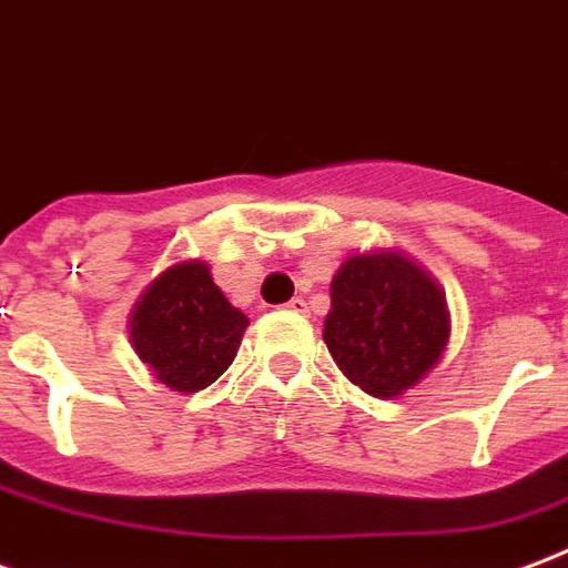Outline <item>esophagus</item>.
<instances>
[{
  "label": "esophagus",
  "mask_w": 568,
  "mask_h": 568,
  "mask_svg": "<svg viewBox=\"0 0 568 568\" xmlns=\"http://www.w3.org/2000/svg\"><path fill=\"white\" fill-rule=\"evenodd\" d=\"M285 306H288L292 313H310V306H306V301H303V297H292V301L285 303Z\"/></svg>",
  "instance_id": "esophagus-1"
}]
</instances>
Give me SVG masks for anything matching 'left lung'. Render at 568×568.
Returning <instances> with one entry per match:
<instances>
[{
  "label": "left lung",
  "instance_id": "left-lung-1",
  "mask_svg": "<svg viewBox=\"0 0 568 568\" xmlns=\"http://www.w3.org/2000/svg\"><path fill=\"white\" fill-rule=\"evenodd\" d=\"M449 339L440 285L402 253H357L331 283L324 342L345 378L396 399L440 361Z\"/></svg>",
  "mask_w": 568,
  "mask_h": 568
}]
</instances>
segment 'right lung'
Segmentation results:
<instances>
[{"mask_svg":"<svg viewBox=\"0 0 568 568\" xmlns=\"http://www.w3.org/2000/svg\"><path fill=\"white\" fill-rule=\"evenodd\" d=\"M246 324L205 262H179L142 292L128 327L133 352L154 378L179 393H196L232 366Z\"/></svg>","mask_w":568,"mask_h":568,"instance_id":"obj_1","label":"right lung"}]
</instances>
